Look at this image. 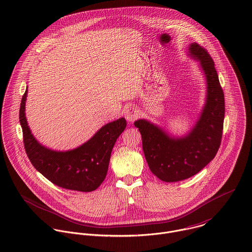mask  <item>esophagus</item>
I'll use <instances>...</instances> for the list:
<instances>
[{
  "label": "esophagus",
  "mask_w": 252,
  "mask_h": 252,
  "mask_svg": "<svg viewBox=\"0 0 252 252\" xmlns=\"http://www.w3.org/2000/svg\"><path fill=\"white\" fill-rule=\"evenodd\" d=\"M140 116L139 110L134 106H129L125 111V117L129 122H133Z\"/></svg>",
  "instance_id": "obj_1"
}]
</instances>
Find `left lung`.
<instances>
[{"label": "left lung", "instance_id": "8db88e82", "mask_svg": "<svg viewBox=\"0 0 252 252\" xmlns=\"http://www.w3.org/2000/svg\"><path fill=\"white\" fill-rule=\"evenodd\" d=\"M189 56L199 62L206 79V102L190 132L181 138L169 136L145 119L135 121L142 135L144 154L151 171L163 182L188 179L205 167L216 156L222 139L225 99L214 62L196 43Z\"/></svg>", "mask_w": 252, "mask_h": 252}]
</instances>
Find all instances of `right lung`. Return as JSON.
<instances>
[{
  "instance_id": "add662e5",
  "label": "right lung",
  "mask_w": 252,
  "mask_h": 252,
  "mask_svg": "<svg viewBox=\"0 0 252 252\" xmlns=\"http://www.w3.org/2000/svg\"><path fill=\"white\" fill-rule=\"evenodd\" d=\"M27 89L22 96L19 121L24 149L32 165L53 184L67 189L93 191L103 182L117 138L126 128L125 118L101 127L82 146L67 152L50 150L37 142L25 117Z\"/></svg>"
}]
</instances>
